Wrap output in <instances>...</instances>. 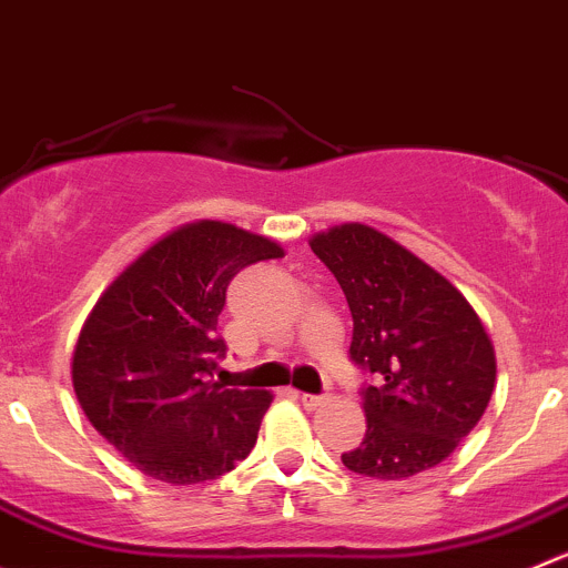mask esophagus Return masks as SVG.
Instances as JSON below:
<instances>
[{
  "label": "esophagus",
  "instance_id": "esophagus-1",
  "mask_svg": "<svg viewBox=\"0 0 568 568\" xmlns=\"http://www.w3.org/2000/svg\"><path fill=\"white\" fill-rule=\"evenodd\" d=\"M300 402L307 407V410H316V407H322L327 399H324V396H316V394H300Z\"/></svg>",
  "mask_w": 568,
  "mask_h": 568
}]
</instances>
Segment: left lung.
<instances>
[{
    "label": "left lung",
    "mask_w": 568,
    "mask_h": 568,
    "mask_svg": "<svg viewBox=\"0 0 568 568\" xmlns=\"http://www.w3.org/2000/svg\"><path fill=\"white\" fill-rule=\"evenodd\" d=\"M307 244L349 302L352 361L377 374L363 388L366 436L341 460L372 480L433 469L491 402L497 355L480 316L444 274L368 224H335Z\"/></svg>",
    "instance_id": "8db88e82"
}]
</instances>
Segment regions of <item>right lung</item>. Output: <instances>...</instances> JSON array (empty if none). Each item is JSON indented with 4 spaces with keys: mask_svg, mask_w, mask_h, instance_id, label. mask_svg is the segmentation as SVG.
Masks as SVG:
<instances>
[{
    "mask_svg": "<svg viewBox=\"0 0 568 568\" xmlns=\"http://www.w3.org/2000/svg\"><path fill=\"white\" fill-rule=\"evenodd\" d=\"M283 246L227 222L183 224L146 246L88 313L71 385L88 422L138 471L172 486L216 480L252 453L274 396L213 383L227 285Z\"/></svg>",
    "mask_w": 568,
    "mask_h": 568,
    "instance_id": "1",
    "label": "right lung"
}]
</instances>
